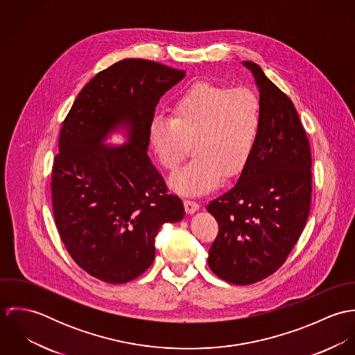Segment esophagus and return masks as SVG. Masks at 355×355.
Masks as SVG:
<instances>
[{
    "instance_id": "1",
    "label": "esophagus",
    "mask_w": 355,
    "mask_h": 355,
    "mask_svg": "<svg viewBox=\"0 0 355 355\" xmlns=\"http://www.w3.org/2000/svg\"><path fill=\"white\" fill-rule=\"evenodd\" d=\"M184 209L187 213H194L200 209V203L196 202L194 200H184Z\"/></svg>"
}]
</instances>
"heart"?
Instances as JSON below:
<instances>
[{"label":"heart","mask_w":355,"mask_h":355,"mask_svg":"<svg viewBox=\"0 0 355 355\" xmlns=\"http://www.w3.org/2000/svg\"><path fill=\"white\" fill-rule=\"evenodd\" d=\"M262 123L261 102L248 87L198 82L180 93L171 116H155L149 141L159 164L175 172L194 146L196 158L172 176L183 194H203L224 175L238 176L253 154Z\"/></svg>","instance_id":"heart-1"}]
</instances>
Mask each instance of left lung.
<instances>
[{"label": "left lung", "instance_id": "left-lung-1", "mask_svg": "<svg viewBox=\"0 0 355 355\" xmlns=\"http://www.w3.org/2000/svg\"><path fill=\"white\" fill-rule=\"evenodd\" d=\"M243 64L259 89V135L236 184L206 206L218 223L209 268L238 286L261 282L286 262L311 202V153L298 112L255 62Z\"/></svg>", "mask_w": 355, "mask_h": 355}]
</instances>
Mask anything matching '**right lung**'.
I'll use <instances>...</instances> for the list:
<instances>
[{
	"label": "right lung",
	"mask_w": 355,
	"mask_h": 355,
	"mask_svg": "<svg viewBox=\"0 0 355 355\" xmlns=\"http://www.w3.org/2000/svg\"><path fill=\"white\" fill-rule=\"evenodd\" d=\"M184 75L150 60H121L82 89L62 121L51 169L54 223L72 259L105 283L141 276L161 225L184 217L146 152L158 100ZM120 123L129 125L130 144L101 146Z\"/></svg>",
	"instance_id": "obj_1"
}]
</instances>
